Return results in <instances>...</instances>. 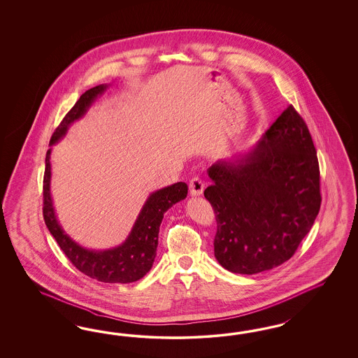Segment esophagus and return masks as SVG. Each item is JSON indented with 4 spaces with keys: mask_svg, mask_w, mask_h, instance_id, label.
<instances>
[{
    "mask_svg": "<svg viewBox=\"0 0 358 358\" xmlns=\"http://www.w3.org/2000/svg\"><path fill=\"white\" fill-rule=\"evenodd\" d=\"M203 189H205V184L201 178L194 177L190 180V184H189V190H190V195L192 196H198V195L203 193Z\"/></svg>",
    "mask_w": 358,
    "mask_h": 358,
    "instance_id": "34e87169",
    "label": "esophagus"
}]
</instances>
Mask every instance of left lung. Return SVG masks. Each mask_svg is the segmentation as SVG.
I'll list each match as a JSON object with an SVG mask.
<instances>
[{
	"mask_svg": "<svg viewBox=\"0 0 358 358\" xmlns=\"http://www.w3.org/2000/svg\"><path fill=\"white\" fill-rule=\"evenodd\" d=\"M207 173L217 262L232 273L256 274L289 260L322 203L314 141L293 105L252 151L217 162Z\"/></svg>",
	"mask_w": 358,
	"mask_h": 358,
	"instance_id": "obj_1",
	"label": "left lung"
}]
</instances>
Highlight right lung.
Returning a JSON list of instances; mask_svg holds the SVG:
<instances>
[{
    "mask_svg": "<svg viewBox=\"0 0 358 358\" xmlns=\"http://www.w3.org/2000/svg\"><path fill=\"white\" fill-rule=\"evenodd\" d=\"M108 85L102 84L87 90L71 108L57 129L55 130L50 145L60 141L69 126L80 120L94 99L101 96ZM51 148L45 153V169L43 178V217L45 226L65 256L78 271L87 277L106 282V283H130L143 278L150 269L156 257L159 244V229L163 222L164 214L174 203L180 202L187 195V185L177 182L152 193L141 208L130 235L120 247L113 250H92L78 245L64 232L59 224L55 214L54 203L51 198Z\"/></svg>",
    "mask_w": 358,
    "mask_h": 358,
    "instance_id": "add662e5",
    "label": "right lung"
}]
</instances>
